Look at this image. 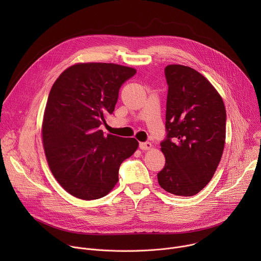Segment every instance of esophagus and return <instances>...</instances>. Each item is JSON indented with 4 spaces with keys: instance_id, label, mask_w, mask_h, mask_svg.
Returning a JSON list of instances; mask_svg holds the SVG:
<instances>
[{
    "instance_id": "34e87169",
    "label": "esophagus",
    "mask_w": 261,
    "mask_h": 261,
    "mask_svg": "<svg viewBox=\"0 0 261 261\" xmlns=\"http://www.w3.org/2000/svg\"><path fill=\"white\" fill-rule=\"evenodd\" d=\"M152 147V143L148 142V141H145V142H140L139 143V148L142 151H146L148 150V148Z\"/></svg>"
}]
</instances>
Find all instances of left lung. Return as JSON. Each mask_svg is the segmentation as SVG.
<instances>
[{"label":"left lung","mask_w":261,"mask_h":261,"mask_svg":"<svg viewBox=\"0 0 261 261\" xmlns=\"http://www.w3.org/2000/svg\"><path fill=\"white\" fill-rule=\"evenodd\" d=\"M168 86L166 136L161 141L165 165L158 182L177 196H193L212 179L226 134L224 103L211 83L182 65L164 69Z\"/></svg>","instance_id":"obj_1"}]
</instances>
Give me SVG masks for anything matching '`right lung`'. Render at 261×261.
Segmentation results:
<instances>
[{"label":"right lung","instance_id":"obj_1","mask_svg":"<svg viewBox=\"0 0 261 261\" xmlns=\"http://www.w3.org/2000/svg\"><path fill=\"white\" fill-rule=\"evenodd\" d=\"M135 73L117 64H76L54 84L44 111L43 146L54 176L71 195L92 200L108 194L122 162L137 150L135 138L100 130L114 113L122 85Z\"/></svg>","mask_w":261,"mask_h":261}]
</instances>
